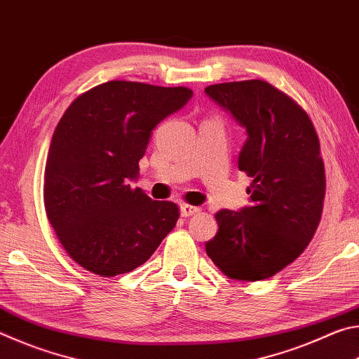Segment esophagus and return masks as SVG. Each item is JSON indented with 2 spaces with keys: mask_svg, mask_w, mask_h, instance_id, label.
<instances>
[{
  "mask_svg": "<svg viewBox=\"0 0 359 359\" xmlns=\"http://www.w3.org/2000/svg\"><path fill=\"white\" fill-rule=\"evenodd\" d=\"M201 212V208H198V205H191V204H180V214L182 217H191V215H196Z\"/></svg>",
  "mask_w": 359,
  "mask_h": 359,
  "instance_id": "1",
  "label": "esophagus"
}]
</instances>
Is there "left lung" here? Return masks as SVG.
Returning a JSON list of instances; mask_svg holds the SVG:
<instances>
[{
  "mask_svg": "<svg viewBox=\"0 0 359 359\" xmlns=\"http://www.w3.org/2000/svg\"><path fill=\"white\" fill-rule=\"evenodd\" d=\"M212 100L247 130L239 171L252 177V205L215 214L205 252L224 276L257 282L276 276L312 241L323 212L326 177L307 112L266 81L214 83Z\"/></svg>",
  "mask_w": 359,
  "mask_h": 359,
  "instance_id": "8db88e82",
  "label": "left lung"
}]
</instances>
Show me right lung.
I'll use <instances>...</instances> for the list:
<instances>
[{"label":"right lung","mask_w":359,"mask_h":359,"mask_svg":"<svg viewBox=\"0 0 359 359\" xmlns=\"http://www.w3.org/2000/svg\"><path fill=\"white\" fill-rule=\"evenodd\" d=\"M187 87L111 81L71 102L52 136L44 205L60 244L79 266L114 277L144 264L179 220L137 179L151 130L191 98Z\"/></svg>","instance_id":"obj_1"}]
</instances>
